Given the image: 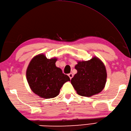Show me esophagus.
<instances>
[{"mask_svg": "<svg viewBox=\"0 0 131 131\" xmlns=\"http://www.w3.org/2000/svg\"><path fill=\"white\" fill-rule=\"evenodd\" d=\"M68 75H69V78H70V79H72V78L73 77V74H72V73H70V74H68Z\"/></svg>", "mask_w": 131, "mask_h": 131, "instance_id": "1", "label": "esophagus"}]
</instances>
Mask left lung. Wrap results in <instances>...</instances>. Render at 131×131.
I'll return each mask as SVG.
<instances>
[{"label": "left lung", "instance_id": "1", "mask_svg": "<svg viewBox=\"0 0 131 131\" xmlns=\"http://www.w3.org/2000/svg\"><path fill=\"white\" fill-rule=\"evenodd\" d=\"M75 68L78 72L71 79V83L78 94L90 97L102 91L107 73L104 63L98 58L78 62Z\"/></svg>", "mask_w": 131, "mask_h": 131}]
</instances>
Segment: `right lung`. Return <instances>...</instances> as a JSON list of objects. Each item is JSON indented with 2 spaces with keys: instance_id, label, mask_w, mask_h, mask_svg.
<instances>
[{
  "instance_id": "add662e5",
  "label": "right lung",
  "mask_w": 131,
  "mask_h": 131,
  "mask_svg": "<svg viewBox=\"0 0 131 131\" xmlns=\"http://www.w3.org/2000/svg\"><path fill=\"white\" fill-rule=\"evenodd\" d=\"M56 58L48 59L39 54L32 59L26 71V78L33 92L44 99L56 97L70 78L56 66Z\"/></svg>"
}]
</instances>
